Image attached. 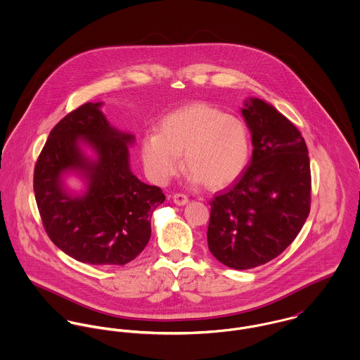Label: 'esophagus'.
I'll return each instance as SVG.
<instances>
[{"label": "esophagus", "mask_w": 360, "mask_h": 360, "mask_svg": "<svg viewBox=\"0 0 360 360\" xmlns=\"http://www.w3.org/2000/svg\"><path fill=\"white\" fill-rule=\"evenodd\" d=\"M173 202L179 206L186 205L188 202V197L184 195V194H174L173 195Z\"/></svg>", "instance_id": "1"}]
</instances>
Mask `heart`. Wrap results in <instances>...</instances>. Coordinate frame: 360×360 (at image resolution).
Segmentation results:
<instances>
[{
	"label": "heart",
	"instance_id": "heart-1",
	"mask_svg": "<svg viewBox=\"0 0 360 360\" xmlns=\"http://www.w3.org/2000/svg\"><path fill=\"white\" fill-rule=\"evenodd\" d=\"M252 151L247 123L223 109L204 103L186 105L166 115L159 133L144 136L141 155L150 177L166 184L184 165L194 183L224 188L245 172Z\"/></svg>",
	"mask_w": 360,
	"mask_h": 360
}]
</instances>
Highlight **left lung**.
I'll list each match as a JSON object with an SVG mask.
<instances>
[{
  "instance_id": "left-lung-1",
  "label": "left lung",
  "mask_w": 360,
  "mask_h": 360,
  "mask_svg": "<svg viewBox=\"0 0 360 360\" xmlns=\"http://www.w3.org/2000/svg\"><path fill=\"white\" fill-rule=\"evenodd\" d=\"M243 116L252 136L251 165L210 204L207 247L223 264L245 270L278 257L310 210V162L300 130L274 106L250 98Z\"/></svg>"
}]
</instances>
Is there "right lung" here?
<instances>
[{
  "label": "right lung",
  "instance_id": "1",
  "mask_svg": "<svg viewBox=\"0 0 360 360\" xmlns=\"http://www.w3.org/2000/svg\"><path fill=\"white\" fill-rule=\"evenodd\" d=\"M101 105L84 103L56 123L36 162L33 188L43 226L60 251L83 263L123 266L147 247L151 216L165 194L133 174L134 136L110 126ZM83 145L96 158L87 157ZM70 171L85 179L83 195L64 187Z\"/></svg>",
  "mask_w": 360,
  "mask_h": 360
}]
</instances>
